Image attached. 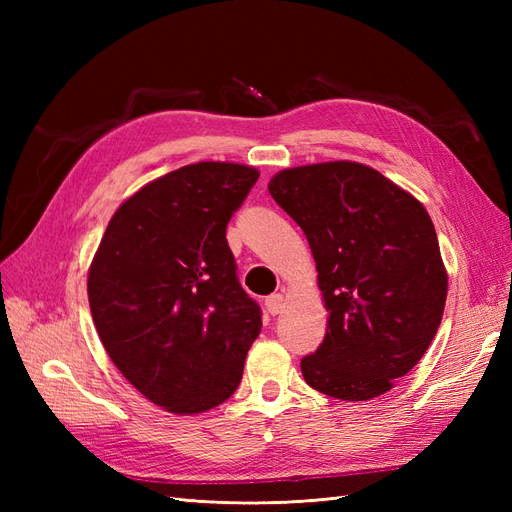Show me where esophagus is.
<instances>
[{
  "label": "esophagus",
  "mask_w": 512,
  "mask_h": 512,
  "mask_svg": "<svg viewBox=\"0 0 512 512\" xmlns=\"http://www.w3.org/2000/svg\"><path fill=\"white\" fill-rule=\"evenodd\" d=\"M284 305H286V301H284L282 294H271V297H267V309H269V314H273V316L282 314Z\"/></svg>",
  "instance_id": "obj_1"
}]
</instances>
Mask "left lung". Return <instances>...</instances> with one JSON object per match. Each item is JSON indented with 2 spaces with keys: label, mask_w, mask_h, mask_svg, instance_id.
<instances>
[{
  "label": "left lung",
  "mask_w": 512,
  "mask_h": 512,
  "mask_svg": "<svg viewBox=\"0 0 512 512\" xmlns=\"http://www.w3.org/2000/svg\"><path fill=\"white\" fill-rule=\"evenodd\" d=\"M269 192L312 247L329 324L301 359L312 389L367 401L421 361L448 275L427 209L378 170L337 160L280 170Z\"/></svg>",
  "instance_id": "left-lung-1"
}]
</instances>
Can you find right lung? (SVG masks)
Instances as JSON below:
<instances>
[{
    "instance_id": "add662e5",
    "label": "right lung",
    "mask_w": 512,
    "mask_h": 512,
    "mask_svg": "<svg viewBox=\"0 0 512 512\" xmlns=\"http://www.w3.org/2000/svg\"><path fill=\"white\" fill-rule=\"evenodd\" d=\"M254 166H181L123 200L87 277L102 346L134 389L173 414L220 406L260 333L237 280L226 226L258 179Z\"/></svg>"
}]
</instances>
